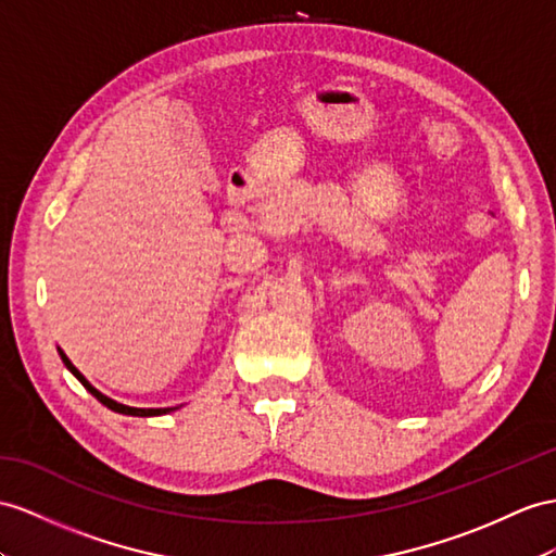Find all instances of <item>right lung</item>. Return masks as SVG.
I'll use <instances>...</instances> for the list:
<instances>
[{
  "instance_id": "add662e5",
  "label": "right lung",
  "mask_w": 556,
  "mask_h": 556,
  "mask_svg": "<svg viewBox=\"0 0 556 556\" xmlns=\"http://www.w3.org/2000/svg\"><path fill=\"white\" fill-rule=\"evenodd\" d=\"M59 354H61V359H63V364L67 366V371L73 374L84 388H87L98 402H101L103 406H108L110 410H115V414H124V416H138V418H150V416H164V414H170V410H176L178 406H174V408H136V406H126V404H119V402H115V400H110V396H105L103 392H98L91 382L84 378L79 371H77V366L67 359V354L59 348Z\"/></svg>"
}]
</instances>
